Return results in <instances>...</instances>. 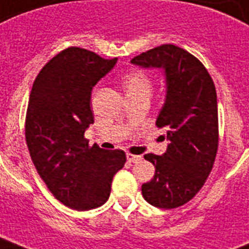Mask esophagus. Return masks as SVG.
Here are the masks:
<instances>
[{"label":"esophagus","mask_w":249,"mask_h":249,"mask_svg":"<svg viewBox=\"0 0 249 249\" xmlns=\"http://www.w3.org/2000/svg\"><path fill=\"white\" fill-rule=\"evenodd\" d=\"M126 159H128L130 163H137L141 160L142 157L141 155H134V154H130V153H128V154H126Z\"/></svg>","instance_id":"esophagus-1"}]
</instances>
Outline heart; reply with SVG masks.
Returning <instances> with one entry per match:
<instances>
[{
  "mask_svg": "<svg viewBox=\"0 0 249 249\" xmlns=\"http://www.w3.org/2000/svg\"><path fill=\"white\" fill-rule=\"evenodd\" d=\"M121 83L124 86L126 96H150L153 91L151 79L145 73H142L141 70L134 69L126 71L121 78Z\"/></svg>",
  "mask_w": 249,
  "mask_h": 249,
  "instance_id": "b5f03b06",
  "label": "heart"
}]
</instances>
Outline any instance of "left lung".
Returning a JSON list of instances; mask_svg holds the SVG:
<instances>
[{
	"label": "left lung",
	"mask_w": 249,
	"mask_h": 249,
	"mask_svg": "<svg viewBox=\"0 0 249 249\" xmlns=\"http://www.w3.org/2000/svg\"><path fill=\"white\" fill-rule=\"evenodd\" d=\"M142 68H162L166 100L157 119L170 141L163 155L145 154L154 164V178L142 184L150 205L175 209L196 196L213 168L218 150L215 86L196 57L174 44H163L132 58Z\"/></svg>",
	"instance_id": "8db88e82"
}]
</instances>
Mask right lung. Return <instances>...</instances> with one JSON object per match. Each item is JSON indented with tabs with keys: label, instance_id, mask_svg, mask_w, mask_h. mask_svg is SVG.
Returning a JSON list of instances; mask_svg holds the SVG:
<instances>
[{
	"label": "right lung",
	"instance_id": "1",
	"mask_svg": "<svg viewBox=\"0 0 249 249\" xmlns=\"http://www.w3.org/2000/svg\"><path fill=\"white\" fill-rule=\"evenodd\" d=\"M116 61L70 47L47 62L32 85L26 115L30 155L51 193L74 210L102 206L126 162L123 150L90 147L85 138L94 123L92 87Z\"/></svg>",
	"mask_w": 249,
	"mask_h": 249
}]
</instances>
